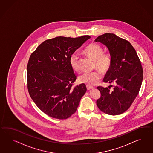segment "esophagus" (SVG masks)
<instances>
[{
    "label": "esophagus",
    "mask_w": 153,
    "mask_h": 153,
    "mask_svg": "<svg viewBox=\"0 0 153 153\" xmlns=\"http://www.w3.org/2000/svg\"><path fill=\"white\" fill-rule=\"evenodd\" d=\"M86 88H87V89H88V90H90V89L93 88V86H90V85H86Z\"/></svg>",
    "instance_id": "esophagus-1"
}]
</instances>
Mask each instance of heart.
<instances>
[{"instance_id": "1", "label": "heart", "mask_w": 153, "mask_h": 153, "mask_svg": "<svg viewBox=\"0 0 153 153\" xmlns=\"http://www.w3.org/2000/svg\"><path fill=\"white\" fill-rule=\"evenodd\" d=\"M83 53L94 60V67L102 72H106L111 67V56L108 53H104L103 49L96 43L88 44L83 49ZM79 54L77 52L72 53L70 57V64L73 70L78 72L79 70ZM102 78V74L99 71L93 72H84L79 76V80L81 83L88 85H94Z\"/></svg>"}]
</instances>
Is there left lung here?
<instances>
[{
	"label": "left lung",
	"instance_id": "left-lung-1",
	"mask_svg": "<svg viewBox=\"0 0 153 153\" xmlns=\"http://www.w3.org/2000/svg\"><path fill=\"white\" fill-rule=\"evenodd\" d=\"M95 41L107 46L112 58L104 82L115 83L113 90L97 87L101 94L97 107L109 115L120 114L128 109L139 94L143 79L141 62L130 42L114 33H104Z\"/></svg>",
	"mask_w": 153,
	"mask_h": 153
}]
</instances>
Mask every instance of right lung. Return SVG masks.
Returning <instances> with one entry per match:
<instances>
[{
    "mask_svg": "<svg viewBox=\"0 0 153 153\" xmlns=\"http://www.w3.org/2000/svg\"><path fill=\"white\" fill-rule=\"evenodd\" d=\"M59 36L42 42L30 56L27 88L37 107L46 115L65 120L76 111L86 87L72 88L76 76L70 64L71 55L90 38Z\"/></svg>",
    "mask_w": 153,
    "mask_h": 153,
    "instance_id": "1",
    "label": "right lung"
}]
</instances>
